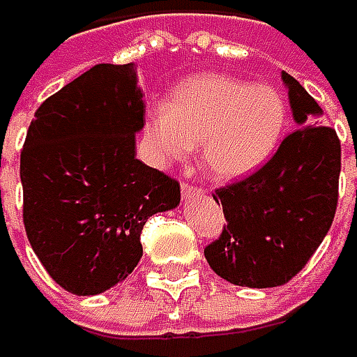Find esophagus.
<instances>
[{"mask_svg":"<svg viewBox=\"0 0 357 357\" xmlns=\"http://www.w3.org/2000/svg\"><path fill=\"white\" fill-rule=\"evenodd\" d=\"M200 194H202V190H200V188L190 185V183H181V198H183V200H190V198L200 196Z\"/></svg>","mask_w":357,"mask_h":357,"instance_id":"1","label":"esophagus"}]
</instances>
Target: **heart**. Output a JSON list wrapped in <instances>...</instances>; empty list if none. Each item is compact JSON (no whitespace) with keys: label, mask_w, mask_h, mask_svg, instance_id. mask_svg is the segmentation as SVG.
Returning <instances> with one entry per match:
<instances>
[{"label":"heart","mask_w":357,"mask_h":357,"mask_svg":"<svg viewBox=\"0 0 357 357\" xmlns=\"http://www.w3.org/2000/svg\"><path fill=\"white\" fill-rule=\"evenodd\" d=\"M287 107L279 91L223 74L181 82L167 109L146 119L157 163L181 161L202 146V165L215 179L234 181L262 167L283 136Z\"/></svg>","instance_id":"heart-1"}]
</instances>
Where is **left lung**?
Masks as SVG:
<instances>
[{"label": "left lung", "instance_id": "obj_1", "mask_svg": "<svg viewBox=\"0 0 357 357\" xmlns=\"http://www.w3.org/2000/svg\"><path fill=\"white\" fill-rule=\"evenodd\" d=\"M281 78L298 130L266 165L213 194L227 227L204 258L221 279L242 287H277L296 277L331 229L339 198L337 132L317 123L322 109L294 76L281 72Z\"/></svg>", "mask_w": 357, "mask_h": 357}]
</instances>
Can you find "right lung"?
I'll use <instances>...</instances> for the list:
<instances>
[{
  "mask_svg": "<svg viewBox=\"0 0 357 357\" xmlns=\"http://www.w3.org/2000/svg\"><path fill=\"white\" fill-rule=\"evenodd\" d=\"M144 101L134 63H99L36 109L20 155L24 229L51 279L76 296L123 281L149 217L179 183L136 159Z\"/></svg>",
  "mask_w": 357,
  "mask_h": 357,
  "instance_id": "1",
  "label": "right lung"
}]
</instances>
